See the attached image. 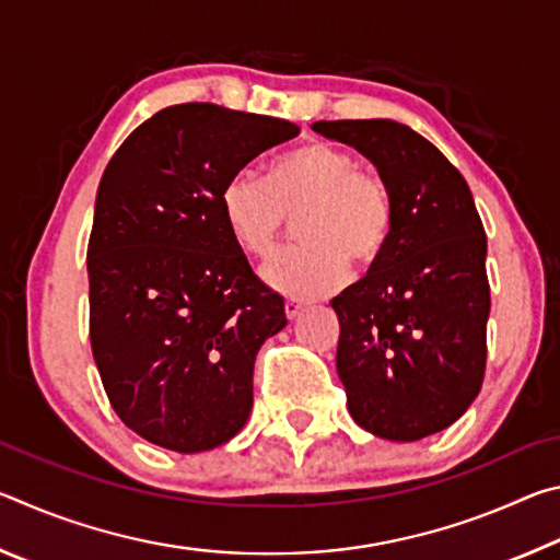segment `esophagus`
Masks as SVG:
<instances>
[{"label":"esophagus","instance_id":"obj_1","mask_svg":"<svg viewBox=\"0 0 560 560\" xmlns=\"http://www.w3.org/2000/svg\"><path fill=\"white\" fill-rule=\"evenodd\" d=\"M283 311H287V316L293 320V318H296V316L301 314V311H303V301L289 296L287 301H283Z\"/></svg>","mask_w":560,"mask_h":560}]
</instances>
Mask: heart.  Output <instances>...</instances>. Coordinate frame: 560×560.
<instances>
[{
    "label": "heart",
    "mask_w": 560,
    "mask_h": 560,
    "mask_svg": "<svg viewBox=\"0 0 560 560\" xmlns=\"http://www.w3.org/2000/svg\"><path fill=\"white\" fill-rule=\"evenodd\" d=\"M226 230L249 257H267L289 220L301 244L273 254L261 277L291 296H326L348 279L350 264L371 271L393 234V197L375 167L350 150L311 140L279 155L269 179L240 170L220 192Z\"/></svg>",
    "instance_id": "1"
}]
</instances>
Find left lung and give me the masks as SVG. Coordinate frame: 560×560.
Segmentation results:
<instances>
[{
	"label": "left lung",
	"mask_w": 560,
	"mask_h": 560,
	"mask_svg": "<svg viewBox=\"0 0 560 560\" xmlns=\"http://www.w3.org/2000/svg\"><path fill=\"white\" fill-rule=\"evenodd\" d=\"M385 177L393 234L381 264L330 301L348 412L375 438L415 442L450 428L487 368V234L459 170L402 122L318 120Z\"/></svg>",
	"instance_id": "obj_1"
}]
</instances>
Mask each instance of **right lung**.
<instances>
[{
  "label": "right lung",
  "instance_id": "add662e5",
  "mask_svg": "<svg viewBox=\"0 0 560 560\" xmlns=\"http://www.w3.org/2000/svg\"><path fill=\"white\" fill-rule=\"evenodd\" d=\"M296 136V122L183 103L132 130L101 177L93 360L113 410L158 447L214 450L249 420L254 360L287 314L226 230L220 192Z\"/></svg>",
  "mask_w": 560,
  "mask_h": 560
}]
</instances>
